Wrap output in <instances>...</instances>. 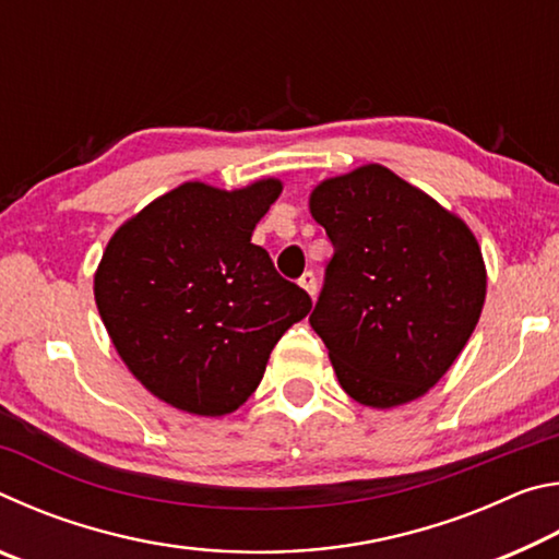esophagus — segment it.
Instances as JSON below:
<instances>
[{
  "instance_id": "34e87169",
  "label": "esophagus",
  "mask_w": 559,
  "mask_h": 559,
  "mask_svg": "<svg viewBox=\"0 0 559 559\" xmlns=\"http://www.w3.org/2000/svg\"><path fill=\"white\" fill-rule=\"evenodd\" d=\"M298 283H300L302 288H306V290L310 293V296L316 298V293H318V281H316V273H313V271H306V273H302V276L298 278Z\"/></svg>"
}]
</instances>
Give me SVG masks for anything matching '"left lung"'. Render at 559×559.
<instances>
[{"mask_svg": "<svg viewBox=\"0 0 559 559\" xmlns=\"http://www.w3.org/2000/svg\"><path fill=\"white\" fill-rule=\"evenodd\" d=\"M310 212L335 249L310 328L343 390L374 409L427 394L484 308L476 236L382 165L325 179Z\"/></svg>", "mask_w": 559, "mask_h": 559, "instance_id": "8db88e82", "label": "left lung"}]
</instances>
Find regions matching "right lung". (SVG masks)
<instances>
[{
	"label": "right lung",
	"mask_w": 559,
	"mask_h": 559,
	"mask_svg": "<svg viewBox=\"0 0 559 559\" xmlns=\"http://www.w3.org/2000/svg\"><path fill=\"white\" fill-rule=\"evenodd\" d=\"M278 194V179L236 192L187 182L122 224L103 253V325L128 370L177 409H239L273 345L313 308L251 243Z\"/></svg>",
	"instance_id": "right-lung-1"
}]
</instances>
